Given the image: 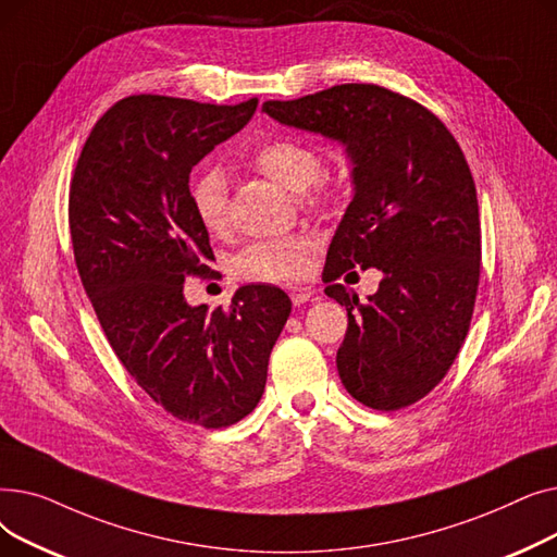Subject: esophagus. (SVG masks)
I'll return each mask as SVG.
<instances>
[{
	"label": "esophagus",
	"instance_id": "esophagus-1",
	"mask_svg": "<svg viewBox=\"0 0 557 557\" xmlns=\"http://www.w3.org/2000/svg\"><path fill=\"white\" fill-rule=\"evenodd\" d=\"M288 296H290V300H294L296 307H300V305H305V302L311 300L313 290L307 288V286H290V288H288Z\"/></svg>",
	"mask_w": 557,
	"mask_h": 557
}]
</instances>
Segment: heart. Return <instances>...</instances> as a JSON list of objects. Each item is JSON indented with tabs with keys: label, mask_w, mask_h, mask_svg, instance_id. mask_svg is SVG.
Returning a JSON list of instances; mask_svg holds the SVG:
<instances>
[{
	"label": "heart",
	"mask_w": 557,
	"mask_h": 557,
	"mask_svg": "<svg viewBox=\"0 0 557 557\" xmlns=\"http://www.w3.org/2000/svg\"><path fill=\"white\" fill-rule=\"evenodd\" d=\"M246 160L273 183L302 191L307 208L325 210L334 200V185L323 173V156L309 141L290 135H271L257 141ZM189 198L196 219L210 234L227 227V183L221 169L202 164L191 173ZM311 239L305 234L282 239H261L242 250L237 269L244 277L261 282H290L307 271Z\"/></svg>",
	"instance_id": "b5f03b06"
}]
</instances>
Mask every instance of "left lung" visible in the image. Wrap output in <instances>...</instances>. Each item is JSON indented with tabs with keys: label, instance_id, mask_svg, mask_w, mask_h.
I'll return each mask as SVG.
<instances>
[{
	"label": "left lung",
	"instance_id": "left-lung-1",
	"mask_svg": "<svg viewBox=\"0 0 557 557\" xmlns=\"http://www.w3.org/2000/svg\"><path fill=\"white\" fill-rule=\"evenodd\" d=\"M261 110L347 146L355 198L334 234L325 294L347 309L341 382L374 411H399L443 382L470 332L481 277L476 185L456 137L422 103L374 83H343ZM385 273L359 304L349 268Z\"/></svg>",
	"mask_w": 557,
	"mask_h": 557
}]
</instances>
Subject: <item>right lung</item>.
Returning a JSON list of instances; mask_svg holds the SVG:
<instances>
[{"label":"right lung","mask_w":557,"mask_h":557,"mask_svg":"<svg viewBox=\"0 0 557 557\" xmlns=\"http://www.w3.org/2000/svg\"><path fill=\"white\" fill-rule=\"evenodd\" d=\"M255 108V97L237 106L126 97L85 139L70 185L76 269L110 347L166 413L205 429L230 426L257 406L290 313L271 284L242 286L214 311L189 307L183 294L214 259L189 173Z\"/></svg>","instance_id":"1"}]
</instances>
